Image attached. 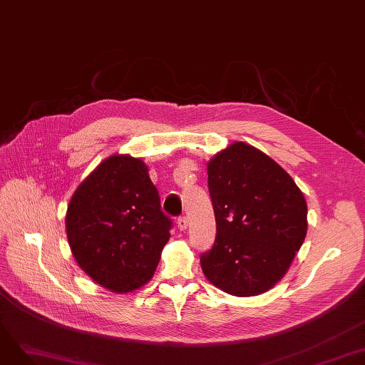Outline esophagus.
I'll use <instances>...</instances> for the list:
<instances>
[{
	"label": "esophagus",
	"mask_w": 365,
	"mask_h": 365,
	"mask_svg": "<svg viewBox=\"0 0 365 365\" xmlns=\"http://www.w3.org/2000/svg\"><path fill=\"white\" fill-rule=\"evenodd\" d=\"M178 227L180 228V230H186V228H187V218L186 217H179L178 218Z\"/></svg>",
	"instance_id": "obj_1"
}]
</instances>
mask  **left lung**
Returning <instances> with one entry per match:
<instances>
[{"instance_id": "left-lung-1", "label": "left lung", "mask_w": 365, "mask_h": 365, "mask_svg": "<svg viewBox=\"0 0 365 365\" xmlns=\"http://www.w3.org/2000/svg\"><path fill=\"white\" fill-rule=\"evenodd\" d=\"M217 237L200 255L213 286L255 296L275 286L307 235V203L290 175L257 148L235 143L207 164Z\"/></svg>"}]
</instances>
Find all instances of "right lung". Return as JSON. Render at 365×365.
<instances>
[{
    "mask_svg": "<svg viewBox=\"0 0 365 365\" xmlns=\"http://www.w3.org/2000/svg\"><path fill=\"white\" fill-rule=\"evenodd\" d=\"M66 227L79 267L98 284L125 293L153 277L173 220L140 159L111 156L79 185Z\"/></svg>",
    "mask_w": 365,
    "mask_h": 365,
    "instance_id": "add662e5",
    "label": "right lung"
}]
</instances>
